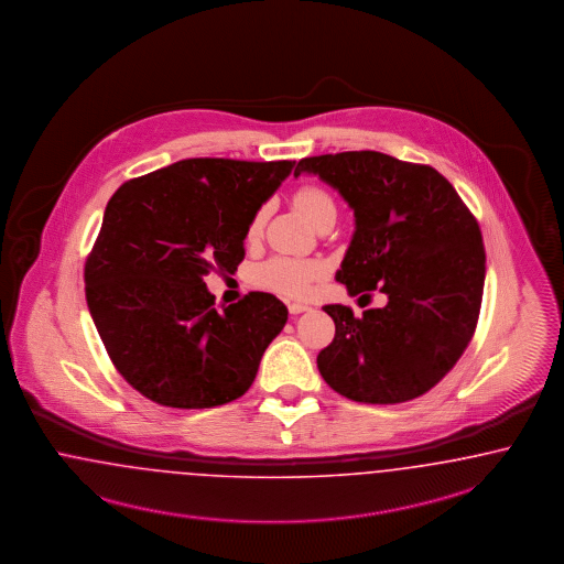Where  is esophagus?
Segmentation results:
<instances>
[{
  "label": "esophagus",
  "mask_w": 564,
  "mask_h": 564,
  "mask_svg": "<svg viewBox=\"0 0 564 564\" xmlns=\"http://www.w3.org/2000/svg\"><path fill=\"white\" fill-rule=\"evenodd\" d=\"M288 308H290V313H292V315H300V313L308 311V306H306V304H302V302H290V304H288Z\"/></svg>",
  "instance_id": "1"
}]
</instances>
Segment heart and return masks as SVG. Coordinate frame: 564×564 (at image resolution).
<instances>
[{
  "label": "heart",
  "mask_w": 564,
  "mask_h": 564,
  "mask_svg": "<svg viewBox=\"0 0 564 564\" xmlns=\"http://www.w3.org/2000/svg\"><path fill=\"white\" fill-rule=\"evenodd\" d=\"M293 203L300 209V214L313 225H318L327 214H336V203L332 199V195L318 186H311V184L300 186L295 191ZM264 220H267V207H260L249 220L248 232H246L249 241L262 232ZM323 272L325 269L318 262L276 256V258L267 260L264 264H260L253 272V279L260 288H267L272 292L304 295V293L311 292L313 283L323 276Z\"/></svg>",
  "instance_id": "1"
}]
</instances>
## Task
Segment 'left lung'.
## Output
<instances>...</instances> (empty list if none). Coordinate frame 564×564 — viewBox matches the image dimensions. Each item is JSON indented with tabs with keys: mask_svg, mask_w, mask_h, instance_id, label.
<instances>
[{
	"mask_svg": "<svg viewBox=\"0 0 564 564\" xmlns=\"http://www.w3.org/2000/svg\"><path fill=\"white\" fill-rule=\"evenodd\" d=\"M355 209L357 230L336 274L350 295H388L355 316L327 304L336 336L316 357L341 397L394 405L426 394L468 348L485 285V246L473 212L434 167L378 151L297 161Z\"/></svg>",
	"mask_w": 564,
	"mask_h": 564,
	"instance_id": "1",
	"label": "left lung"
}]
</instances>
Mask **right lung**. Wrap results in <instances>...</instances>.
Here are the masks:
<instances>
[{
  "instance_id": "obj_1",
  "label": "right lung",
  "mask_w": 564,
  "mask_h": 564,
  "mask_svg": "<svg viewBox=\"0 0 564 564\" xmlns=\"http://www.w3.org/2000/svg\"><path fill=\"white\" fill-rule=\"evenodd\" d=\"M293 163L182 159L115 191L86 260V300L115 369L142 397L209 409L248 392L288 308L249 292L218 311L203 276L237 271L251 216Z\"/></svg>"
}]
</instances>
